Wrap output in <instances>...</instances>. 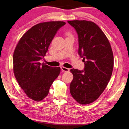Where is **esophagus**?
I'll list each match as a JSON object with an SVG mask.
<instances>
[{
    "instance_id": "1",
    "label": "esophagus",
    "mask_w": 129,
    "mask_h": 129,
    "mask_svg": "<svg viewBox=\"0 0 129 129\" xmlns=\"http://www.w3.org/2000/svg\"><path fill=\"white\" fill-rule=\"evenodd\" d=\"M61 70H62V71H64V72H68V71H70V69L68 68H66V67H64L63 66H62L60 67Z\"/></svg>"
}]
</instances>
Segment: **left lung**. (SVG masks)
I'll return each mask as SVG.
<instances>
[{
  "label": "left lung",
  "mask_w": 129,
  "mask_h": 129,
  "mask_svg": "<svg viewBox=\"0 0 129 129\" xmlns=\"http://www.w3.org/2000/svg\"><path fill=\"white\" fill-rule=\"evenodd\" d=\"M78 35V54L84 70L72 69L70 91L81 105L94 102L102 94L113 73L114 56L108 39L95 23L87 20H68ZM85 60L84 61V60Z\"/></svg>",
  "instance_id": "1"
}]
</instances>
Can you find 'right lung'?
Segmentation results:
<instances>
[{
	"instance_id": "add662e5",
	"label": "right lung",
	"mask_w": 129,
	"mask_h": 129,
	"mask_svg": "<svg viewBox=\"0 0 129 129\" xmlns=\"http://www.w3.org/2000/svg\"><path fill=\"white\" fill-rule=\"evenodd\" d=\"M65 24L64 22L52 21L35 25L22 36L14 50L15 77L27 96L33 101L44 100L59 75V67L41 64L39 60L46 56L57 31Z\"/></svg>"
}]
</instances>
